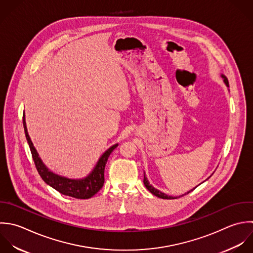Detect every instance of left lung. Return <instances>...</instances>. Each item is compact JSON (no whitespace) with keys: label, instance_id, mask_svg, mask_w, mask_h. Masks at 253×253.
<instances>
[{"label":"left lung","instance_id":"obj_1","mask_svg":"<svg viewBox=\"0 0 253 253\" xmlns=\"http://www.w3.org/2000/svg\"><path fill=\"white\" fill-rule=\"evenodd\" d=\"M221 78L223 79V82L225 83V84L229 87V82H228V79H227V77L225 76V75H223V74H221ZM211 176V175H210ZM209 176V177H210ZM208 177V178H209ZM207 178V179H208ZM206 179V180H207ZM204 182V181H203ZM202 182V183H203ZM144 184H145V186H146V188L152 193V194H154L155 196H157V197H159V198H162V199H175V198H178V197H181V196H183V195H186V194H188V193H190L191 191H193L197 186H195L193 189H191V190H189V191H187L186 193H184V194H182V195H179V196H170V195H168V194H166V193H164V192H162V191H160V190H158L157 188H155L152 184H150V182H149V180H148V178H147V176H146V173H145V171H144ZM201 184V183H200ZM199 184V185H200Z\"/></svg>","mask_w":253,"mask_h":253}]
</instances>
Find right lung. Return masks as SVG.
<instances>
[{
	"mask_svg": "<svg viewBox=\"0 0 253 253\" xmlns=\"http://www.w3.org/2000/svg\"><path fill=\"white\" fill-rule=\"evenodd\" d=\"M23 127L24 133L29 145L31 155L37 169L38 173L40 174L41 178L44 180L46 184L57 190L63 195L71 196L77 199H88L96 194L100 188L103 186L104 183V169L107 163V160L112 153V151L118 146L117 144L112 145L109 147L98 159L95 166L91 169V171L84 177L82 178H71L61 174H58L51 169H49L45 164L42 162L39 154L37 153L31 139L28 135L26 123H25V115L23 114Z\"/></svg>",
	"mask_w": 253,
	"mask_h": 253,
	"instance_id": "right-lung-1",
	"label": "right lung"
}]
</instances>
